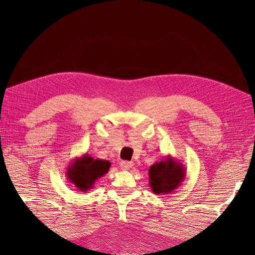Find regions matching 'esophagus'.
I'll use <instances>...</instances> for the list:
<instances>
[{
	"mask_svg": "<svg viewBox=\"0 0 255 255\" xmlns=\"http://www.w3.org/2000/svg\"><path fill=\"white\" fill-rule=\"evenodd\" d=\"M132 165H133V162H130V161H122L121 162V167L124 170L131 169Z\"/></svg>",
	"mask_w": 255,
	"mask_h": 255,
	"instance_id": "obj_1",
	"label": "esophagus"
}]
</instances>
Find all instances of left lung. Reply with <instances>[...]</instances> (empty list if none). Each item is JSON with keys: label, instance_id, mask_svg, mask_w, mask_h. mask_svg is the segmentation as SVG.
<instances>
[{"label": "left lung", "instance_id": "left-lung-1", "mask_svg": "<svg viewBox=\"0 0 255 255\" xmlns=\"http://www.w3.org/2000/svg\"><path fill=\"white\" fill-rule=\"evenodd\" d=\"M185 178V169L182 163L167 156L156 162L149 169V183L154 194L172 193Z\"/></svg>", "mask_w": 255, "mask_h": 255}]
</instances>
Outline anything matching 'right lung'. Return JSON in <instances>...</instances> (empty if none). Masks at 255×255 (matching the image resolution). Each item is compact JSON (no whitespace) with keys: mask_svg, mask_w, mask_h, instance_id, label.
I'll use <instances>...</instances> for the list:
<instances>
[{"mask_svg":"<svg viewBox=\"0 0 255 255\" xmlns=\"http://www.w3.org/2000/svg\"><path fill=\"white\" fill-rule=\"evenodd\" d=\"M111 162L101 159H93L84 154L75 159L69 165L66 172L68 180L74 184L79 191L86 192L93 187L94 183L108 172Z\"/></svg>","mask_w":255,"mask_h":255,"instance_id":"1","label":"right lung"}]
</instances>
